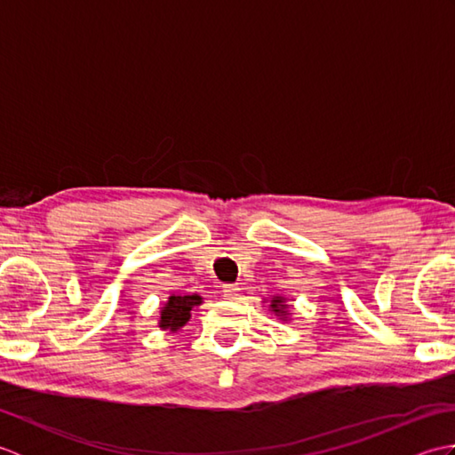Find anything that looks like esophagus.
Returning a JSON list of instances; mask_svg holds the SVG:
<instances>
[{"label": "esophagus", "instance_id": "esophagus-1", "mask_svg": "<svg viewBox=\"0 0 455 455\" xmlns=\"http://www.w3.org/2000/svg\"><path fill=\"white\" fill-rule=\"evenodd\" d=\"M238 295H240L238 285H230V283L222 285V297L228 299V301H235V299H238Z\"/></svg>", "mask_w": 455, "mask_h": 455}]
</instances>
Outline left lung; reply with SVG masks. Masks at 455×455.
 Wrapping results in <instances>:
<instances>
[{"label": "left lung", "instance_id": "8db88e82", "mask_svg": "<svg viewBox=\"0 0 455 455\" xmlns=\"http://www.w3.org/2000/svg\"><path fill=\"white\" fill-rule=\"evenodd\" d=\"M267 301V299H264V303ZM267 311H272L279 321H287L289 315H291V307L287 305V297H282V295H274L272 299H269V308Z\"/></svg>", "mask_w": 455, "mask_h": 455}]
</instances>
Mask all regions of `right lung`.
<instances>
[{
  "label": "right lung",
  "instance_id": "obj_1",
  "mask_svg": "<svg viewBox=\"0 0 455 455\" xmlns=\"http://www.w3.org/2000/svg\"><path fill=\"white\" fill-rule=\"evenodd\" d=\"M203 303V297L193 295H170L168 301L160 308L158 326L162 331L176 332L191 318V308Z\"/></svg>",
  "mask_w": 455,
  "mask_h": 455
}]
</instances>
